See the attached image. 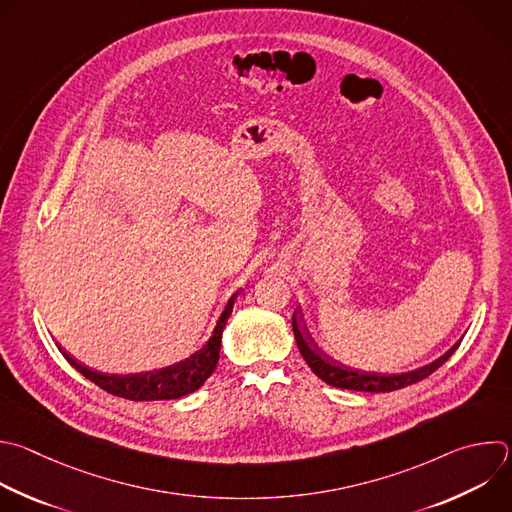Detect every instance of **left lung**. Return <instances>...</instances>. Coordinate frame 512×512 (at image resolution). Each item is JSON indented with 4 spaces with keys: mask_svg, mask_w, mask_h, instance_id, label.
Listing matches in <instances>:
<instances>
[{
    "mask_svg": "<svg viewBox=\"0 0 512 512\" xmlns=\"http://www.w3.org/2000/svg\"><path fill=\"white\" fill-rule=\"evenodd\" d=\"M291 325H293L297 348H299L303 360L307 362V366L313 370V374H315L317 378H321L325 384H329V386H333V388L356 390V392H372V394H378V392H394V390L412 386V384H416V382L428 378L432 372H436V370L456 352V348H458L460 342H462V339H458V342H456L444 356H440V358L434 360L432 364L422 366V368H418V370L404 372V374H378V372H360V370H352V368H348V366H342V364L333 362V360L327 358L323 352H319V348L311 342L309 335L305 333V329H303V325H301V317H299L297 311L293 313Z\"/></svg>",
    "mask_w": 512,
    "mask_h": 512,
    "instance_id": "1",
    "label": "left lung"
}]
</instances>
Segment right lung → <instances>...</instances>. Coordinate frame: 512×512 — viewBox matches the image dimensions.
I'll use <instances>...</instances> for the list:
<instances>
[{
  "instance_id": "1",
  "label": "right lung",
  "mask_w": 512,
  "mask_h": 512,
  "mask_svg": "<svg viewBox=\"0 0 512 512\" xmlns=\"http://www.w3.org/2000/svg\"><path fill=\"white\" fill-rule=\"evenodd\" d=\"M237 295L239 293L231 295L211 337L207 339V344H203L195 354H191L189 358H185L173 366L158 368L152 372H138V374H102V372L82 366L66 352H62V354L84 378H88L90 382H94L98 388L106 390L112 396L134 400V402L183 398V396L199 390L207 382V378L215 372V368L219 364L223 329L233 311Z\"/></svg>"
}]
</instances>
